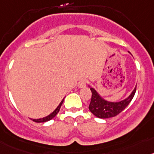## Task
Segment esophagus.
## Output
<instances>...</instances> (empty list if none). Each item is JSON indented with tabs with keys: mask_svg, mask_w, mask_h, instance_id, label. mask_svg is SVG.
<instances>
[{
	"mask_svg": "<svg viewBox=\"0 0 154 154\" xmlns=\"http://www.w3.org/2000/svg\"><path fill=\"white\" fill-rule=\"evenodd\" d=\"M87 84V80L86 79H83V80H80L78 83V87L80 88H84V87H86Z\"/></svg>",
	"mask_w": 154,
	"mask_h": 154,
	"instance_id": "esophagus-1",
	"label": "esophagus"
}]
</instances>
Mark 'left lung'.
<instances>
[{
  "instance_id": "left-lung-1",
  "label": "left lung",
  "mask_w": 154,
  "mask_h": 154,
  "mask_svg": "<svg viewBox=\"0 0 154 154\" xmlns=\"http://www.w3.org/2000/svg\"><path fill=\"white\" fill-rule=\"evenodd\" d=\"M136 88L137 86L130 96L126 99L119 102H110L103 99L93 87H91L92 96L89 105L90 111L98 118L106 119L117 116L131 103L135 94Z\"/></svg>"
}]
</instances>
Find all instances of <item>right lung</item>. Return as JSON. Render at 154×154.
I'll use <instances>...</instances> for the list:
<instances>
[{
  "label": "right lung",
  "mask_w": 154,
  "mask_h": 154,
  "mask_svg": "<svg viewBox=\"0 0 154 154\" xmlns=\"http://www.w3.org/2000/svg\"><path fill=\"white\" fill-rule=\"evenodd\" d=\"M63 100H64V98H63V99L62 100L61 102H60V104L58 105L56 109H55V110H54V111L51 113V114H49V115H48V116H47V117H43V118H41V119H37V120H36V119H32V120H33V121L36 122V123H43V122L49 121V120H51V119H53L54 117L55 116H56V115L57 114L58 112L60 111V106H61L62 103H63Z\"/></svg>",
  "instance_id": "add662e5"
}]
</instances>
